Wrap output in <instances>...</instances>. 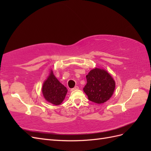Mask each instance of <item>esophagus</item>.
<instances>
[{"label": "esophagus", "instance_id": "1", "mask_svg": "<svg viewBox=\"0 0 151 151\" xmlns=\"http://www.w3.org/2000/svg\"><path fill=\"white\" fill-rule=\"evenodd\" d=\"M77 89H79V87H78V86H75L74 88H72V89H71V91H74L77 90Z\"/></svg>", "mask_w": 151, "mask_h": 151}]
</instances>
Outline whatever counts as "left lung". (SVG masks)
I'll return each instance as SVG.
<instances>
[{
	"instance_id": "obj_1",
	"label": "left lung",
	"mask_w": 151,
	"mask_h": 151,
	"mask_svg": "<svg viewBox=\"0 0 151 151\" xmlns=\"http://www.w3.org/2000/svg\"><path fill=\"white\" fill-rule=\"evenodd\" d=\"M86 79L83 91L91 101L102 104L112 96L116 84L107 70L96 67L89 71Z\"/></svg>"
}]
</instances>
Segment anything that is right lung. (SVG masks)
<instances>
[{
    "label": "right lung",
    "instance_id": "1",
    "mask_svg": "<svg viewBox=\"0 0 151 151\" xmlns=\"http://www.w3.org/2000/svg\"><path fill=\"white\" fill-rule=\"evenodd\" d=\"M42 92L47 101L54 105H59L64 100L67 89L56 78L51 69L43 82Z\"/></svg>",
    "mask_w": 151,
    "mask_h": 151
}]
</instances>
